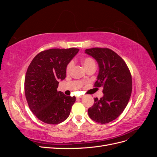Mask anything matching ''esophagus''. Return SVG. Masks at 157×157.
Masks as SVG:
<instances>
[{
    "mask_svg": "<svg viewBox=\"0 0 157 157\" xmlns=\"http://www.w3.org/2000/svg\"><path fill=\"white\" fill-rule=\"evenodd\" d=\"M84 96H78V97H77V99H80V98H83Z\"/></svg>",
    "mask_w": 157,
    "mask_h": 157,
    "instance_id": "34e87169",
    "label": "esophagus"
}]
</instances>
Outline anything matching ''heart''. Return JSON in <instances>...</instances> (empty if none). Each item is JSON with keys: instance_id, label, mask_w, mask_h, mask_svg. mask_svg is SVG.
I'll list each match as a JSON object with an SVG mask.
<instances>
[{"instance_id": "heart-1", "label": "heart", "mask_w": 157, "mask_h": 157, "mask_svg": "<svg viewBox=\"0 0 157 157\" xmlns=\"http://www.w3.org/2000/svg\"><path fill=\"white\" fill-rule=\"evenodd\" d=\"M82 62L84 66V67L86 68L87 70L90 68H91L92 67H96V62L95 61L90 57H84V58H82ZM73 61H70L69 62L67 63V66H66V73H69L71 70L73 69Z\"/></svg>"}]
</instances>
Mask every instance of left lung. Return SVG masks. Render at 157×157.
Returning <instances> with one entry per match:
<instances>
[{
	"instance_id": "left-lung-1",
	"label": "left lung",
	"mask_w": 157,
	"mask_h": 157,
	"mask_svg": "<svg viewBox=\"0 0 157 157\" xmlns=\"http://www.w3.org/2000/svg\"><path fill=\"white\" fill-rule=\"evenodd\" d=\"M85 53L98 61L99 71L94 87H103V96L94 98L88 109L89 117L94 121L106 124L119 116L124 110L132 94V79L125 61L115 52L107 48L86 49Z\"/></svg>"
}]
</instances>
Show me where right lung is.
<instances>
[{
	"label": "right lung",
	"instance_id": "right-lung-1",
	"mask_svg": "<svg viewBox=\"0 0 157 157\" xmlns=\"http://www.w3.org/2000/svg\"><path fill=\"white\" fill-rule=\"evenodd\" d=\"M79 49L52 48L40 52L28 67L25 94L31 111L48 124L62 122L69 116L76 100L58 92L59 81L66 77V66Z\"/></svg>",
	"mask_w": 157,
	"mask_h": 157
}]
</instances>
